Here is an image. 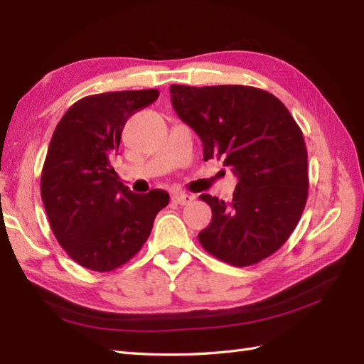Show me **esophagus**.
I'll list each match as a JSON object with an SVG mask.
<instances>
[{
  "instance_id": "obj_1",
  "label": "esophagus",
  "mask_w": 364,
  "mask_h": 364,
  "mask_svg": "<svg viewBox=\"0 0 364 364\" xmlns=\"http://www.w3.org/2000/svg\"><path fill=\"white\" fill-rule=\"evenodd\" d=\"M192 200H194V197L188 196V194H173L172 196V202L176 205H189V203H192Z\"/></svg>"
}]
</instances>
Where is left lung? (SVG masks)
<instances>
[{
  "instance_id": "left-lung-1",
  "label": "left lung",
  "mask_w": 364,
  "mask_h": 364,
  "mask_svg": "<svg viewBox=\"0 0 364 364\" xmlns=\"http://www.w3.org/2000/svg\"><path fill=\"white\" fill-rule=\"evenodd\" d=\"M173 109L203 142V159H222L237 176L230 203L203 194L213 219L203 249L231 266L257 264L288 241L308 197L301 129L275 95L250 86L172 84Z\"/></svg>"
}]
</instances>
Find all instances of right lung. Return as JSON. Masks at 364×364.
Wrapping results in <instances>:
<instances>
[{"label":"right lung","instance_id":"obj_1","mask_svg":"<svg viewBox=\"0 0 364 364\" xmlns=\"http://www.w3.org/2000/svg\"><path fill=\"white\" fill-rule=\"evenodd\" d=\"M158 97V89L84 97L54 129L41 196L54 237L82 267H122L142 249L154 218L168 203L166 191L131 192L111 164L127 120Z\"/></svg>","mask_w":364,"mask_h":364}]
</instances>
